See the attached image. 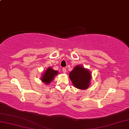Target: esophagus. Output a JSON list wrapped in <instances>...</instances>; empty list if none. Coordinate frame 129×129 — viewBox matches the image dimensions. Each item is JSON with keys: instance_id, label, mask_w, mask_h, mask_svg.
Listing matches in <instances>:
<instances>
[{"instance_id": "obj_1", "label": "esophagus", "mask_w": 129, "mask_h": 129, "mask_svg": "<svg viewBox=\"0 0 129 129\" xmlns=\"http://www.w3.org/2000/svg\"><path fill=\"white\" fill-rule=\"evenodd\" d=\"M62 72H64V73H65L67 72V69H66V68H62Z\"/></svg>"}]
</instances>
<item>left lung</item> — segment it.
Masks as SVG:
<instances>
[{"instance_id": "1", "label": "left lung", "mask_w": 129, "mask_h": 129, "mask_svg": "<svg viewBox=\"0 0 129 129\" xmlns=\"http://www.w3.org/2000/svg\"><path fill=\"white\" fill-rule=\"evenodd\" d=\"M69 78L75 88L86 89L90 85L91 75L88 69L78 65L70 72Z\"/></svg>"}]
</instances>
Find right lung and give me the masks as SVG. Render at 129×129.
I'll return each mask as SVG.
<instances>
[{"mask_svg": "<svg viewBox=\"0 0 129 129\" xmlns=\"http://www.w3.org/2000/svg\"><path fill=\"white\" fill-rule=\"evenodd\" d=\"M58 72L54 71L52 68V67H49L47 69L44 73L43 74L41 80L45 84H49L53 80L54 77L57 75Z\"/></svg>", "mask_w": 129, "mask_h": 129, "instance_id": "add662e5", "label": "right lung"}]
</instances>
